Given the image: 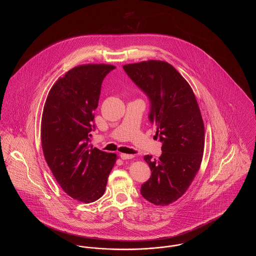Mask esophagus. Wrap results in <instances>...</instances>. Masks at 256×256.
<instances>
[{
	"mask_svg": "<svg viewBox=\"0 0 256 256\" xmlns=\"http://www.w3.org/2000/svg\"><path fill=\"white\" fill-rule=\"evenodd\" d=\"M120 158L124 159V160H126V159H132L134 158V154H120Z\"/></svg>",
	"mask_w": 256,
	"mask_h": 256,
	"instance_id": "esophagus-1",
	"label": "esophagus"
}]
</instances>
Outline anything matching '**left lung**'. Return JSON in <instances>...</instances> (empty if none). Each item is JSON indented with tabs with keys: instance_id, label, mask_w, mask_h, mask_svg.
Instances as JSON below:
<instances>
[{
	"instance_id": "left-lung-1",
	"label": "left lung",
	"mask_w": 256,
	"mask_h": 256,
	"mask_svg": "<svg viewBox=\"0 0 256 256\" xmlns=\"http://www.w3.org/2000/svg\"><path fill=\"white\" fill-rule=\"evenodd\" d=\"M124 70L150 102L148 119L162 142L158 159L145 156L152 176L141 195L156 206H168L189 188L200 167L204 124L195 94L180 74L165 61L126 64Z\"/></svg>"
}]
</instances>
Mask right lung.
Wrapping results in <instances>:
<instances>
[{"instance_id": "right-lung-1", "label": "right lung", "mask_w": 256, "mask_h": 256, "mask_svg": "<svg viewBox=\"0 0 256 256\" xmlns=\"http://www.w3.org/2000/svg\"><path fill=\"white\" fill-rule=\"evenodd\" d=\"M115 68L84 64L71 69L50 88L42 114L46 162L63 191L86 204L104 195L117 159L89 145L102 80Z\"/></svg>"}]
</instances>
